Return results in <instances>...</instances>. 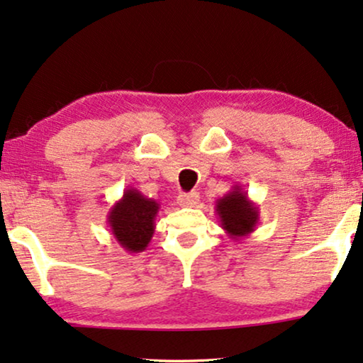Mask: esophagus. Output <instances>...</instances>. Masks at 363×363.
<instances>
[{
	"instance_id": "esophagus-1",
	"label": "esophagus",
	"mask_w": 363,
	"mask_h": 363,
	"mask_svg": "<svg viewBox=\"0 0 363 363\" xmlns=\"http://www.w3.org/2000/svg\"><path fill=\"white\" fill-rule=\"evenodd\" d=\"M198 201H200V195H198L196 191L182 193V195L178 196V200H177V203H178V205H180L182 208H191V206H195Z\"/></svg>"
}]
</instances>
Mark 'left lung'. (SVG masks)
<instances>
[{"mask_svg":"<svg viewBox=\"0 0 363 363\" xmlns=\"http://www.w3.org/2000/svg\"><path fill=\"white\" fill-rule=\"evenodd\" d=\"M215 211L221 228L235 241L250 236L259 223V208L240 185L233 186L230 193L216 200Z\"/></svg>","mask_w":363,"mask_h":363,"instance_id":"obj_1","label":"left lung"}]
</instances>
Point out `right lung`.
I'll list each match as a JSON object with an SVG mask.
<instances>
[{
    "instance_id": "right-lung-1",
    "label": "right lung",
    "mask_w": 363,
    "mask_h": 363,
    "mask_svg": "<svg viewBox=\"0 0 363 363\" xmlns=\"http://www.w3.org/2000/svg\"><path fill=\"white\" fill-rule=\"evenodd\" d=\"M160 203L142 195L137 188H125L107 215L112 236L127 252H142L155 233V218Z\"/></svg>"
}]
</instances>
